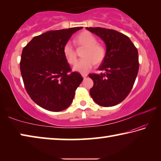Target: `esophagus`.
Here are the masks:
<instances>
[{
  "label": "esophagus",
  "instance_id": "esophagus-1",
  "mask_svg": "<svg viewBox=\"0 0 161 161\" xmlns=\"http://www.w3.org/2000/svg\"><path fill=\"white\" fill-rule=\"evenodd\" d=\"M81 76H82V77L84 78V79H85L87 76H88V75L87 74H84V73H82V74H81Z\"/></svg>",
  "mask_w": 161,
  "mask_h": 161
}]
</instances>
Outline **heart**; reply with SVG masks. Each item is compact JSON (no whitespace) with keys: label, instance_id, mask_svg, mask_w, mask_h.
I'll return each mask as SVG.
<instances>
[{"label":"heart","instance_id":"obj_1","mask_svg":"<svg viewBox=\"0 0 161 161\" xmlns=\"http://www.w3.org/2000/svg\"><path fill=\"white\" fill-rule=\"evenodd\" d=\"M75 42L80 47L84 48L82 53L83 59L73 67V69L80 73H86L91 70L95 64H101L106 56L105 49L98 44L97 40L91 32L84 31L75 38ZM63 54L69 64H73L77 61V52L72 43L67 42L63 47Z\"/></svg>","mask_w":161,"mask_h":161}]
</instances>
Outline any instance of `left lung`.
Instances as JSON below:
<instances>
[{"label":"left lung","mask_w":161,"mask_h":161,"mask_svg":"<svg viewBox=\"0 0 161 161\" xmlns=\"http://www.w3.org/2000/svg\"><path fill=\"white\" fill-rule=\"evenodd\" d=\"M106 45V56L98 68L105 73L89 74L94 81L92 99L102 107H113L125 99L137 77L139 63L136 47L129 37L114 30L86 28Z\"/></svg>","instance_id":"left-lung-1"}]
</instances>
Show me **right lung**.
I'll list each match as a JSON object with an SVG mask.
<instances>
[{
	"label": "right lung",
	"mask_w": 161,
	"mask_h": 161,
	"mask_svg": "<svg viewBox=\"0 0 161 161\" xmlns=\"http://www.w3.org/2000/svg\"><path fill=\"white\" fill-rule=\"evenodd\" d=\"M82 27L46 32L34 37L23 48L20 72L27 92L33 102L51 111L66 109L83 78L71 72L63 47Z\"/></svg>",
	"instance_id": "right-lung-1"
}]
</instances>
